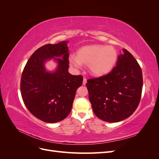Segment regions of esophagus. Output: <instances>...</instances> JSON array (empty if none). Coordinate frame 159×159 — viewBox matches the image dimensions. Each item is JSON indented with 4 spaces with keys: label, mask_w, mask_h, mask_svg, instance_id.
Masks as SVG:
<instances>
[{
    "label": "esophagus",
    "mask_w": 159,
    "mask_h": 159,
    "mask_svg": "<svg viewBox=\"0 0 159 159\" xmlns=\"http://www.w3.org/2000/svg\"><path fill=\"white\" fill-rule=\"evenodd\" d=\"M86 83H87V79H86L85 78H84V80H83V85H85Z\"/></svg>",
    "instance_id": "esophagus-1"
}]
</instances>
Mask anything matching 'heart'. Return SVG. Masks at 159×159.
Segmentation results:
<instances>
[{"label":"heart","mask_w":159,"mask_h":159,"mask_svg":"<svg viewBox=\"0 0 159 159\" xmlns=\"http://www.w3.org/2000/svg\"><path fill=\"white\" fill-rule=\"evenodd\" d=\"M117 56V50L111 46L89 45L81 48L78 55L71 54L69 61L77 69L82 68L83 64L88 65L91 73L102 76L111 71Z\"/></svg>","instance_id":"obj_1"}]
</instances>
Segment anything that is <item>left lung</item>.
<instances>
[{
  "mask_svg": "<svg viewBox=\"0 0 159 159\" xmlns=\"http://www.w3.org/2000/svg\"><path fill=\"white\" fill-rule=\"evenodd\" d=\"M109 73L89 79L86 84L94 113L107 122H119L131 116L141 98V68L131 53L125 49Z\"/></svg>",
  "mask_w": 159,
  "mask_h": 159,
  "instance_id": "1",
  "label": "left lung"
}]
</instances>
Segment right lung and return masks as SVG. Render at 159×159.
Instances as JSON below:
<instances>
[{"mask_svg":"<svg viewBox=\"0 0 159 159\" xmlns=\"http://www.w3.org/2000/svg\"><path fill=\"white\" fill-rule=\"evenodd\" d=\"M68 41L46 44L37 49L28 60L20 80L21 95L28 111L46 123H56L70 114L75 91L83 82L81 75L68 71ZM62 57V59L54 57ZM54 58L59 67L54 73L45 71L44 61Z\"/></svg>","mask_w":159,"mask_h":159,"instance_id":"obj_1","label":"right lung"}]
</instances>
